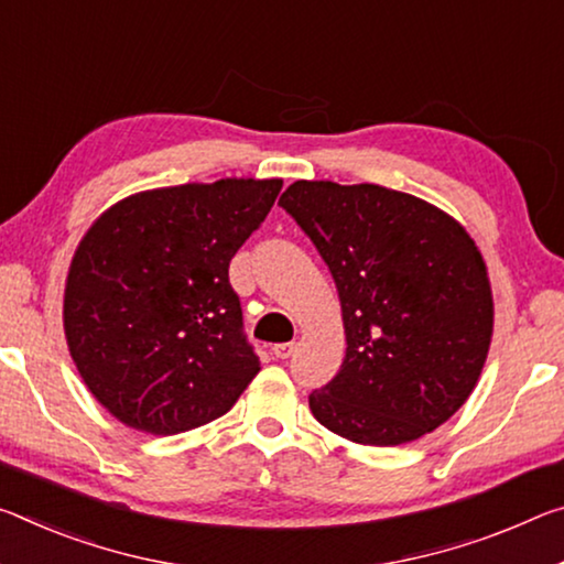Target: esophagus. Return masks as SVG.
I'll use <instances>...</instances> for the list:
<instances>
[{"mask_svg": "<svg viewBox=\"0 0 564 564\" xmlns=\"http://www.w3.org/2000/svg\"><path fill=\"white\" fill-rule=\"evenodd\" d=\"M296 348H299V344H296V341H289V344H275V346H273V356H275V359H291V356L296 354Z\"/></svg>", "mask_w": 564, "mask_h": 564, "instance_id": "esophagus-1", "label": "esophagus"}]
</instances>
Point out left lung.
<instances>
[{
    "mask_svg": "<svg viewBox=\"0 0 564 564\" xmlns=\"http://www.w3.org/2000/svg\"><path fill=\"white\" fill-rule=\"evenodd\" d=\"M281 208L314 240L341 301L346 356L308 397L330 432L397 446L442 426L477 387L495 326L485 258L409 193L296 181Z\"/></svg>",
    "mask_w": 564,
    "mask_h": 564,
    "instance_id": "left-lung-1",
    "label": "left lung"
}]
</instances>
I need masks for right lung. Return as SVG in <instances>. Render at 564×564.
<instances>
[{"label": "right lung", "mask_w": 564, "mask_h": 564, "mask_svg": "<svg viewBox=\"0 0 564 564\" xmlns=\"http://www.w3.org/2000/svg\"><path fill=\"white\" fill-rule=\"evenodd\" d=\"M281 187L226 177L135 193L79 240L62 308L69 356L122 424L160 436L203 426L261 371L228 265Z\"/></svg>", "instance_id": "1"}]
</instances>
